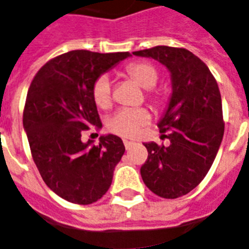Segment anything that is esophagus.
Returning a JSON list of instances; mask_svg holds the SVG:
<instances>
[{
	"mask_svg": "<svg viewBox=\"0 0 249 249\" xmlns=\"http://www.w3.org/2000/svg\"><path fill=\"white\" fill-rule=\"evenodd\" d=\"M134 142H130V141H126V139H124V145H125V148H126V149H130L131 147H133V145H134Z\"/></svg>",
	"mask_w": 249,
	"mask_h": 249,
	"instance_id": "34e87169",
	"label": "esophagus"
}]
</instances>
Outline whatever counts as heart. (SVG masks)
Returning a JSON list of instances; mask_svg holds the SVG:
<instances>
[{
    "mask_svg": "<svg viewBox=\"0 0 249 249\" xmlns=\"http://www.w3.org/2000/svg\"><path fill=\"white\" fill-rule=\"evenodd\" d=\"M125 74L133 79L137 85L148 90V99L154 105H160L164 100L162 89H152L160 78L157 67L150 62H134L125 68ZM92 96L96 105L100 108H108L112 105L111 82L106 74H102L96 79L92 87ZM150 121V114L147 108H120L107 121L108 130L116 135L124 138H134L139 134L141 129Z\"/></svg>",
    "mask_w": 249,
    "mask_h": 249,
    "instance_id": "heart-1",
    "label": "heart"
}]
</instances>
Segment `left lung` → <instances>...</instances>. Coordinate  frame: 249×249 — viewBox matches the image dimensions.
<instances>
[{
	"mask_svg": "<svg viewBox=\"0 0 249 249\" xmlns=\"http://www.w3.org/2000/svg\"><path fill=\"white\" fill-rule=\"evenodd\" d=\"M133 54L157 59L171 72L172 96L158 124L170 145L144 144L148 158L141 175L156 195L177 199L201 182L218 153L224 135L220 91L208 66L185 48L158 45Z\"/></svg>",
	"mask_w": 249,
	"mask_h": 249,
	"instance_id": "8db88e82",
	"label": "left lung"
}]
</instances>
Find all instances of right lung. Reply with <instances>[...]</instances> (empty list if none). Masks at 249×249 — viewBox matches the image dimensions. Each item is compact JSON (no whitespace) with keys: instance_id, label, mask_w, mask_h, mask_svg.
<instances>
[{"instance_id":"1","label":"right lung","mask_w":249,"mask_h":249,"mask_svg":"<svg viewBox=\"0 0 249 249\" xmlns=\"http://www.w3.org/2000/svg\"><path fill=\"white\" fill-rule=\"evenodd\" d=\"M129 55L72 50L48 60L31 81L22 115L31 156L44 182L67 201L89 205L111 185L125 152L123 141L108 134L92 145L81 137L102 126L93 83Z\"/></svg>"}]
</instances>
